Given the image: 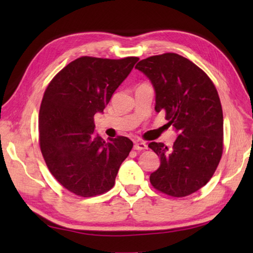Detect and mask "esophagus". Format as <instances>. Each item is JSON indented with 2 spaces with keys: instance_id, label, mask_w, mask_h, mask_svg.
I'll use <instances>...</instances> for the list:
<instances>
[{
  "instance_id": "esophagus-1",
  "label": "esophagus",
  "mask_w": 253,
  "mask_h": 253,
  "mask_svg": "<svg viewBox=\"0 0 253 253\" xmlns=\"http://www.w3.org/2000/svg\"><path fill=\"white\" fill-rule=\"evenodd\" d=\"M134 149H136V151H143V149H147V144L144 142H136L134 144Z\"/></svg>"
}]
</instances>
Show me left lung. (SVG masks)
Segmentation results:
<instances>
[{
    "label": "left lung",
    "mask_w": 253,
    "mask_h": 253,
    "mask_svg": "<svg viewBox=\"0 0 253 253\" xmlns=\"http://www.w3.org/2000/svg\"><path fill=\"white\" fill-rule=\"evenodd\" d=\"M155 90L156 113L164 111L177 132L173 147L152 142L161 165L149 181L175 198L203 187L215 172L223 152V113L211 79L190 60L176 53L153 55L137 63Z\"/></svg>",
    "instance_id": "obj_1"
}]
</instances>
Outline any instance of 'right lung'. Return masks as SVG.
Returning <instances> with one entry per match:
<instances>
[{"instance_id":"1","label":"right lung","mask_w":253,"mask_h":253,"mask_svg":"<svg viewBox=\"0 0 253 253\" xmlns=\"http://www.w3.org/2000/svg\"><path fill=\"white\" fill-rule=\"evenodd\" d=\"M138 58L81 57L51 80L39 113L40 148L54 178L68 191L90 198L109 191L132 142H105L93 116L102 113Z\"/></svg>"}]
</instances>
